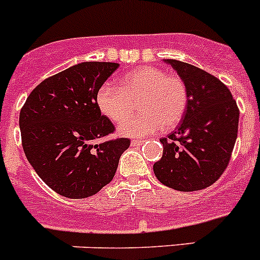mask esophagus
I'll return each mask as SVG.
<instances>
[{
    "instance_id": "obj_1",
    "label": "esophagus",
    "mask_w": 260,
    "mask_h": 260,
    "mask_svg": "<svg viewBox=\"0 0 260 260\" xmlns=\"http://www.w3.org/2000/svg\"><path fill=\"white\" fill-rule=\"evenodd\" d=\"M144 142L143 141H132V146L133 147H138V146H142Z\"/></svg>"
}]
</instances>
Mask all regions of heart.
<instances>
[{"label": "heart", "instance_id": "1", "mask_svg": "<svg viewBox=\"0 0 260 260\" xmlns=\"http://www.w3.org/2000/svg\"><path fill=\"white\" fill-rule=\"evenodd\" d=\"M140 102L141 115L126 120ZM96 104L105 117L121 122L125 137H146L164 128H173L185 117L189 105L186 83L177 75H167L161 69L142 66L123 75L119 87L103 84L96 95Z\"/></svg>", "mask_w": 260, "mask_h": 260}]
</instances>
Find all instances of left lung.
<instances>
[{
  "label": "left lung",
  "instance_id": "8db88e82",
  "mask_svg": "<svg viewBox=\"0 0 260 260\" xmlns=\"http://www.w3.org/2000/svg\"><path fill=\"white\" fill-rule=\"evenodd\" d=\"M187 86L189 105L173 133L162 138V157L153 164L162 185L178 191L203 190L224 173L237 139L240 109L220 79L194 65L164 59Z\"/></svg>",
  "mask_w": 260,
  "mask_h": 260
}]
</instances>
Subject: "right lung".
<instances>
[{"mask_svg": "<svg viewBox=\"0 0 260 260\" xmlns=\"http://www.w3.org/2000/svg\"><path fill=\"white\" fill-rule=\"evenodd\" d=\"M114 62H82L43 80L20 109L19 127L27 160L57 194L82 199L113 180L130 139L93 144L114 132L96 95L118 68Z\"/></svg>", "mask_w": 260, "mask_h": 260, "instance_id": "right-lung-1", "label": "right lung"}]
</instances>
